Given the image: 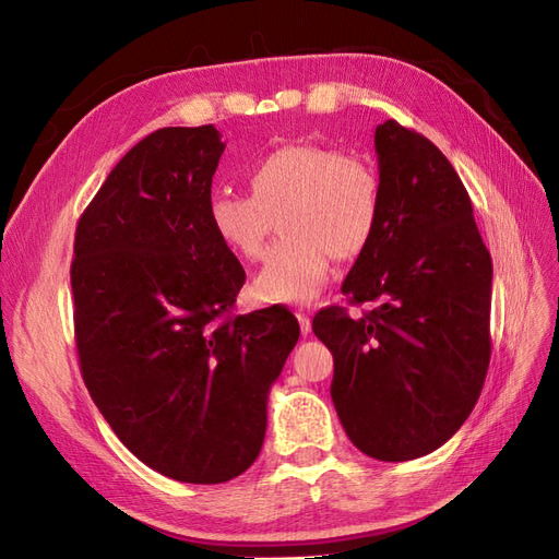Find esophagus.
Listing matches in <instances>:
<instances>
[{
    "mask_svg": "<svg viewBox=\"0 0 559 559\" xmlns=\"http://www.w3.org/2000/svg\"><path fill=\"white\" fill-rule=\"evenodd\" d=\"M296 317H298L300 331L308 335V333L312 331V321H310V308H298V310H296Z\"/></svg>",
    "mask_w": 559,
    "mask_h": 559,
    "instance_id": "34e87169",
    "label": "esophagus"
}]
</instances>
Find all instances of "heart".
<instances>
[{
    "mask_svg": "<svg viewBox=\"0 0 559 559\" xmlns=\"http://www.w3.org/2000/svg\"><path fill=\"white\" fill-rule=\"evenodd\" d=\"M249 191H218L210 226L235 257H263L282 216L286 238L267 251L253 294L267 302H306L331 275L333 257L354 259L380 222V179L364 158L317 142L277 146L247 173Z\"/></svg>",
    "mask_w": 559,
    "mask_h": 559,
    "instance_id": "heart-1",
    "label": "heart"
}]
</instances>
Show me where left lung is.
Segmentation results:
<instances>
[{"instance_id":"1","label":"left lung","mask_w":559,"mask_h":559,"mask_svg":"<svg viewBox=\"0 0 559 559\" xmlns=\"http://www.w3.org/2000/svg\"><path fill=\"white\" fill-rule=\"evenodd\" d=\"M380 222L343 282L352 319L324 308L331 399L349 441L380 462L441 448L476 405L489 366L492 259L460 175L425 134L376 128Z\"/></svg>"}]
</instances>
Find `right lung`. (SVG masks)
<instances>
[{
  "label": "right lung",
  "instance_id": "1",
  "mask_svg": "<svg viewBox=\"0 0 559 559\" xmlns=\"http://www.w3.org/2000/svg\"><path fill=\"white\" fill-rule=\"evenodd\" d=\"M226 144L160 128L81 214L72 294L81 376L121 443L167 478L226 483L257 460L267 392L298 343L280 306L235 314L245 267L210 226Z\"/></svg>",
  "mask_w": 559,
  "mask_h": 559
}]
</instances>
